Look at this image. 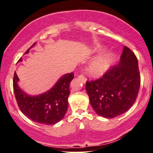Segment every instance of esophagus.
Segmentation results:
<instances>
[{"mask_svg":"<svg viewBox=\"0 0 153 153\" xmlns=\"http://www.w3.org/2000/svg\"><path fill=\"white\" fill-rule=\"evenodd\" d=\"M78 77L81 79L82 82L84 84L86 83V82H87V79H86V77L85 76H82V75H80V76H78Z\"/></svg>","mask_w":153,"mask_h":153,"instance_id":"34e87169","label":"esophagus"}]
</instances>
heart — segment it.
Returning a JSON list of instances; mask_svg holds the SVG:
<instances>
[{
  "label": "heart",
  "instance_id": "b5f03b06",
  "mask_svg": "<svg viewBox=\"0 0 153 153\" xmlns=\"http://www.w3.org/2000/svg\"><path fill=\"white\" fill-rule=\"evenodd\" d=\"M105 48L102 47L97 49L98 52H102ZM116 59V55L114 53H107L94 58L88 66V72L94 77H100L105 75L109 70Z\"/></svg>",
  "mask_w": 153,
  "mask_h": 153
}]
</instances>
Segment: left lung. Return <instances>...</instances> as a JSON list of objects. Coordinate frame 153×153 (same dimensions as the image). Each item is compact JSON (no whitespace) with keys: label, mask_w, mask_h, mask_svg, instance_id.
<instances>
[{"label":"left lung","mask_w":153,"mask_h":153,"mask_svg":"<svg viewBox=\"0 0 153 153\" xmlns=\"http://www.w3.org/2000/svg\"><path fill=\"white\" fill-rule=\"evenodd\" d=\"M140 87L138 60L134 53L124 46L120 62L101 78L87 82L89 102L100 117L112 119L132 106Z\"/></svg>","instance_id":"8db88e82"}]
</instances>
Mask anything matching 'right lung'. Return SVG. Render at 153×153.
Here are the masks:
<instances>
[{
	"instance_id": "1",
	"label": "right lung",
	"mask_w": 153,
	"mask_h": 153,
	"mask_svg": "<svg viewBox=\"0 0 153 153\" xmlns=\"http://www.w3.org/2000/svg\"><path fill=\"white\" fill-rule=\"evenodd\" d=\"M35 44L36 42L25 54H28L30 49ZM22 62V58L18 62ZM74 75L73 73L64 74L47 91L38 95H30L19 87V78L15 71L13 88L19 109L28 119L41 124L54 125L59 122L67 111L69 85Z\"/></svg>"
}]
</instances>
